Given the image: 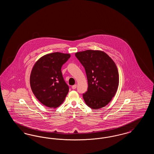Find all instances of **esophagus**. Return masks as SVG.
Returning <instances> with one entry per match:
<instances>
[{
  "label": "esophagus",
  "mask_w": 154,
  "mask_h": 154,
  "mask_svg": "<svg viewBox=\"0 0 154 154\" xmlns=\"http://www.w3.org/2000/svg\"><path fill=\"white\" fill-rule=\"evenodd\" d=\"M72 88L73 89H75V88H77V85H76V84H75V85H73V86L72 87Z\"/></svg>",
  "instance_id": "obj_1"
}]
</instances>
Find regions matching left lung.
I'll list each match as a JSON object with an SVG mask.
<instances>
[{"instance_id":"left-lung-1","label":"left lung","mask_w":154,"mask_h":154,"mask_svg":"<svg viewBox=\"0 0 154 154\" xmlns=\"http://www.w3.org/2000/svg\"><path fill=\"white\" fill-rule=\"evenodd\" d=\"M84 66L88 80V91L83 94L87 105L94 110L109 104L119 85L117 67L104 52L86 50L75 54Z\"/></svg>"}]
</instances>
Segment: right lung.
Returning a JSON list of instances; mask_svg holds the SVG:
<instances>
[{
	"label": "right lung",
	"instance_id": "1",
	"mask_svg": "<svg viewBox=\"0 0 154 154\" xmlns=\"http://www.w3.org/2000/svg\"><path fill=\"white\" fill-rule=\"evenodd\" d=\"M70 57L69 54H48L39 59L33 67L30 76L32 91L38 101L48 107H58L68 94L69 88L61 68Z\"/></svg>",
	"mask_w": 154,
	"mask_h": 154
}]
</instances>
